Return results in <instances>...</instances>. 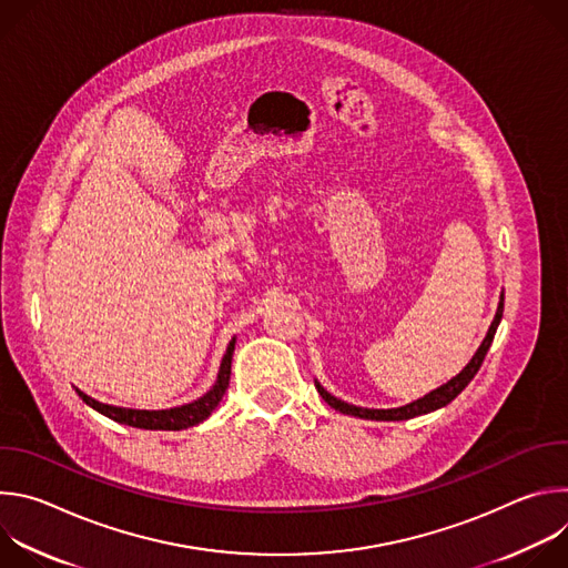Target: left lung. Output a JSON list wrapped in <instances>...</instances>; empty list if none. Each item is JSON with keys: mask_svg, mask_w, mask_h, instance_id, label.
<instances>
[{"mask_svg": "<svg viewBox=\"0 0 568 568\" xmlns=\"http://www.w3.org/2000/svg\"><path fill=\"white\" fill-rule=\"evenodd\" d=\"M501 316H504V292H501V298H499L497 314H495V318H493V323H490V328H488V335H485V339L480 342V346H478V351L474 353V357L469 359V364H467L456 377H452L447 384L434 388L432 393H427V395L420 397V399H414V402H409V404H404V407H397V409H366V407H355V404H348V402H344V399L331 395L318 382H314V384H316V390L321 393L323 399H326V402L331 404V407H333L335 412L346 414V416H355V418H364V420H386V423H388V420H409V418L425 416V414H432V412H436V409H443V407H447V404L471 382V377L478 373V368H480L485 355H488V351H490V346H493V339H495V333H497L499 323H501Z\"/></svg>", "mask_w": 568, "mask_h": 568, "instance_id": "8db88e82", "label": "left lung"}]
</instances>
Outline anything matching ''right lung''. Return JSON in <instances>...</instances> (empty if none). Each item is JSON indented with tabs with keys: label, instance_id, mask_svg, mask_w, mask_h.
<instances>
[{
	"label": "right lung",
	"instance_id": "obj_1",
	"mask_svg": "<svg viewBox=\"0 0 568 568\" xmlns=\"http://www.w3.org/2000/svg\"><path fill=\"white\" fill-rule=\"evenodd\" d=\"M233 351H235V337L229 342L226 353L222 357L215 384L211 386V390H206L202 397L182 404V407H173V409H161V412H143V409H125V407H112V404H103L97 402L94 397L85 395L83 390L75 393L83 397V402L88 407H92L94 412L103 414L105 418L119 423V425H128V427H136V429H152V432H182L189 427H195L200 423H204L217 404L222 402L226 386H229V377H231V359H233Z\"/></svg>",
	"mask_w": 568,
	"mask_h": 568
}]
</instances>
